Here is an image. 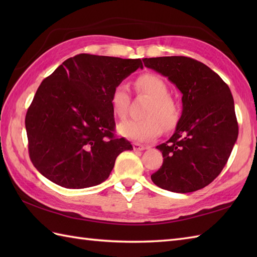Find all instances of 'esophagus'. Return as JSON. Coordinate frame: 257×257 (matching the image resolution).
Here are the masks:
<instances>
[{"mask_svg": "<svg viewBox=\"0 0 257 257\" xmlns=\"http://www.w3.org/2000/svg\"><path fill=\"white\" fill-rule=\"evenodd\" d=\"M133 147H134V150H135V151H143V150L147 149L146 146L140 145V144H138V143H134V144H133Z\"/></svg>", "mask_w": 257, "mask_h": 257, "instance_id": "obj_1", "label": "esophagus"}]
</instances>
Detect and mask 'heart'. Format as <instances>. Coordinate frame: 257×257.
Instances as JSON below:
<instances>
[{"mask_svg":"<svg viewBox=\"0 0 257 257\" xmlns=\"http://www.w3.org/2000/svg\"><path fill=\"white\" fill-rule=\"evenodd\" d=\"M136 85L138 90L151 98L144 111L146 118L120 123L118 133L130 140L150 141L159 137L162 127L166 130L176 127L180 118V108L176 100L169 96L166 81L155 74H145L137 79ZM109 101L114 116L125 118L130 101L128 85L119 83L114 86Z\"/></svg>","mask_w":257,"mask_h":257,"instance_id":"1","label":"heart"}]
</instances>
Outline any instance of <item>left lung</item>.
Masks as SVG:
<instances>
[{
	"label": "left lung",
	"mask_w": 257,
	"mask_h": 257,
	"mask_svg": "<svg viewBox=\"0 0 257 257\" xmlns=\"http://www.w3.org/2000/svg\"><path fill=\"white\" fill-rule=\"evenodd\" d=\"M182 92V114L176 132L157 146L163 163L151 176L158 187L189 193L206 187L230 158L238 124L228 86L203 63L185 56L144 58Z\"/></svg>",
	"instance_id": "1"
}]
</instances>
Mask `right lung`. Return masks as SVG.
Returning a JSON list of instances; mask_svg holds the SVG:
<instances>
[{"label":"right lung","instance_id":"right-lung-1","mask_svg":"<svg viewBox=\"0 0 257 257\" xmlns=\"http://www.w3.org/2000/svg\"><path fill=\"white\" fill-rule=\"evenodd\" d=\"M138 68L141 59L79 54L42 81L25 127L30 158L43 176L67 189L94 187L109 177L116 158L133 149L114 137L109 98Z\"/></svg>","mask_w":257,"mask_h":257}]
</instances>
